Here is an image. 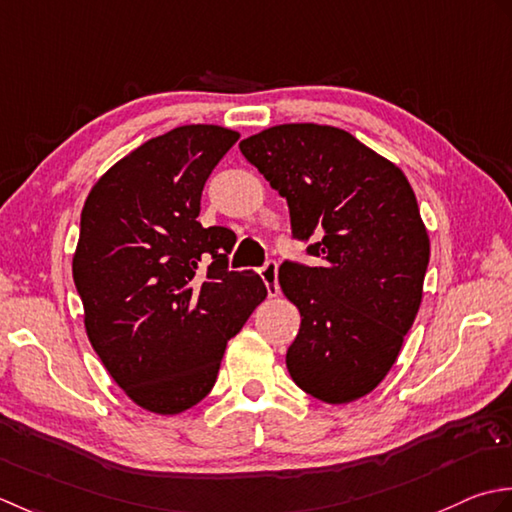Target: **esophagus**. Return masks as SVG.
<instances>
[{"label": "esophagus", "mask_w": 512, "mask_h": 512, "mask_svg": "<svg viewBox=\"0 0 512 512\" xmlns=\"http://www.w3.org/2000/svg\"><path fill=\"white\" fill-rule=\"evenodd\" d=\"M260 278H263V283L267 287V294L276 296L278 294V263L276 260H267L265 267L260 269Z\"/></svg>", "instance_id": "obj_1"}]
</instances>
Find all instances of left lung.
I'll list each match as a JSON object with an SVG mask.
<instances>
[{
  "label": "left lung",
  "mask_w": 512,
  "mask_h": 512,
  "mask_svg": "<svg viewBox=\"0 0 512 512\" xmlns=\"http://www.w3.org/2000/svg\"><path fill=\"white\" fill-rule=\"evenodd\" d=\"M245 159L287 198L291 232L322 265L283 263L300 311L287 349L298 387L327 404L371 393L398 360L422 302L431 243L398 165L333 125L283 123L241 141Z\"/></svg>",
  "instance_id": "left-lung-1"
}]
</instances>
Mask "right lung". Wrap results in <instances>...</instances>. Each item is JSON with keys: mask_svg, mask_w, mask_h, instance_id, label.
<instances>
[{"mask_svg": "<svg viewBox=\"0 0 512 512\" xmlns=\"http://www.w3.org/2000/svg\"><path fill=\"white\" fill-rule=\"evenodd\" d=\"M238 137L194 123L145 141L81 210L72 278L83 325L112 380L145 411L176 415L201 402L227 340L267 296L254 271L227 269L232 229L196 221L207 176Z\"/></svg>", "mask_w": 512, "mask_h": 512, "instance_id": "right-lung-1", "label": "right lung"}]
</instances>
